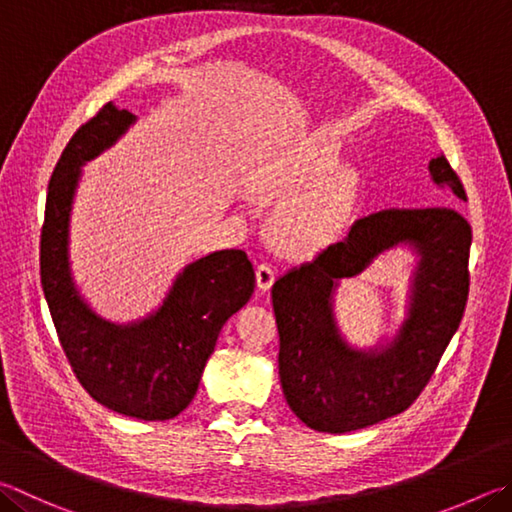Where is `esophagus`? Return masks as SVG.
<instances>
[{"label":"esophagus","instance_id":"obj_1","mask_svg":"<svg viewBox=\"0 0 512 512\" xmlns=\"http://www.w3.org/2000/svg\"><path fill=\"white\" fill-rule=\"evenodd\" d=\"M255 277H257V288L262 293H266V291H271V286H273V282H275V271L268 264H259L257 268H255Z\"/></svg>","mask_w":512,"mask_h":512}]
</instances>
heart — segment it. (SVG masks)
<instances>
[{"label":"heart","mask_w":512,"mask_h":512,"mask_svg":"<svg viewBox=\"0 0 512 512\" xmlns=\"http://www.w3.org/2000/svg\"><path fill=\"white\" fill-rule=\"evenodd\" d=\"M322 136H304L255 167L250 190L280 201L271 221L273 244L288 257H313L345 235L360 199V174Z\"/></svg>","instance_id":"b5f03b06"}]
</instances>
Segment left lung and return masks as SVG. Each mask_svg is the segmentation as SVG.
<instances>
[{
	"label": "left lung",
	"mask_w": 512,
	"mask_h": 512,
	"mask_svg": "<svg viewBox=\"0 0 512 512\" xmlns=\"http://www.w3.org/2000/svg\"><path fill=\"white\" fill-rule=\"evenodd\" d=\"M427 170L436 188L466 201L445 156L432 159ZM470 241V224L452 208L383 210L356 221L347 239L313 262L277 277L271 293L280 331V380L288 407L306 427L345 434L414 403L466 309ZM396 247L417 257L406 318L392 337H381L371 348L353 346L335 318L339 282Z\"/></svg>",
	"instance_id": "obj_1"
}]
</instances>
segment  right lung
I'll return each instance as SVG.
<instances>
[{
  "mask_svg": "<svg viewBox=\"0 0 512 512\" xmlns=\"http://www.w3.org/2000/svg\"><path fill=\"white\" fill-rule=\"evenodd\" d=\"M134 123L132 111L107 102L64 147L46 194L40 275L60 345L89 396L123 416L167 421L197 394L221 327L255 291V271L244 250H217L185 266L163 302L132 322H111L87 302L69 255L73 199L82 167Z\"/></svg>",
  "mask_w": 512,
  "mask_h": 512,
  "instance_id": "obj_1",
  "label": "right lung"
}]
</instances>
